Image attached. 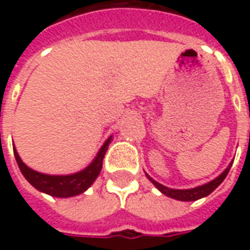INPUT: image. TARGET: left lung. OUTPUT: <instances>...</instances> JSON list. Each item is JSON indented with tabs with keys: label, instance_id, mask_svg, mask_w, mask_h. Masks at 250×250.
<instances>
[{
	"label": "left lung",
	"instance_id": "1",
	"mask_svg": "<svg viewBox=\"0 0 250 250\" xmlns=\"http://www.w3.org/2000/svg\"><path fill=\"white\" fill-rule=\"evenodd\" d=\"M230 167L231 163L226 167V170L224 173L221 174V175H218V177L215 179H213V181H210V182L202 185V186H197V188H185V190L166 188V186H163V185H161L159 182H157V181H154L148 174H146V175L147 178L151 181L152 184H154V186H155L161 193H163L165 195H167L170 198L178 199V201H197V199L204 198L206 195H209L210 193H213L215 188H218V186L224 182V179L226 178V175L229 173Z\"/></svg>",
	"mask_w": 250,
	"mask_h": 250
}]
</instances>
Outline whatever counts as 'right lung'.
I'll return each mask as SVG.
<instances>
[{
	"instance_id": "1",
	"label": "right lung",
	"mask_w": 250,
	"mask_h": 250,
	"mask_svg": "<svg viewBox=\"0 0 250 250\" xmlns=\"http://www.w3.org/2000/svg\"><path fill=\"white\" fill-rule=\"evenodd\" d=\"M111 139L112 136H109L108 139L104 142V145L99 150L98 155L95 157L91 165H88L82 171L69 174V175H48V174L39 173L28 167L21 161L19 152L16 150H14V157L22 175L33 188H37L39 191L49 194L52 197L68 198V197H75V195L84 193L95 182V179L98 178L103 167V158L105 155V151L108 150Z\"/></svg>"
}]
</instances>
